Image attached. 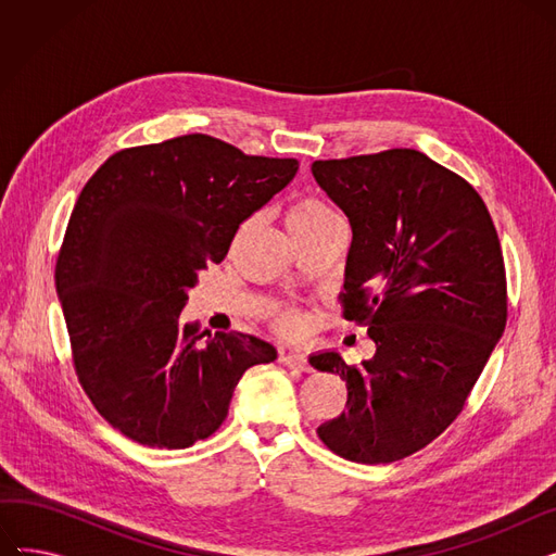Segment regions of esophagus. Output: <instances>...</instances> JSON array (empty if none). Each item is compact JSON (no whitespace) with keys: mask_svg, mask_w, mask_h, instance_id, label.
Wrapping results in <instances>:
<instances>
[{"mask_svg":"<svg viewBox=\"0 0 556 556\" xmlns=\"http://www.w3.org/2000/svg\"><path fill=\"white\" fill-rule=\"evenodd\" d=\"M279 363H283L286 367L300 369V371H311V365H308V361H306V356H304V354H295V352H290V354H281Z\"/></svg>","mask_w":556,"mask_h":556,"instance_id":"34e87169","label":"esophagus"}]
</instances>
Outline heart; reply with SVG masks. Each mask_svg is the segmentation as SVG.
<instances>
[{
    "instance_id": "1",
    "label": "heart",
    "mask_w": 556,
    "mask_h": 556,
    "mask_svg": "<svg viewBox=\"0 0 556 556\" xmlns=\"http://www.w3.org/2000/svg\"><path fill=\"white\" fill-rule=\"evenodd\" d=\"M336 218L338 214L329 207L327 200L308 191L298 193L286 207V225L295 237V241L308 237V233L317 229H323ZM270 325L283 336H295L304 327V317L295 306H275L270 311Z\"/></svg>"
}]
</instances>
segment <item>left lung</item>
I'll return each mask as SVG.
<instances>
[{"label":"left lung","mask_w":556,"mask_h":556,"mask_svg":"<svg viewBox=\"0 0 556 556\" xmlns=\"http://www.w3.org/2000/svg\"><path fill=\"white\" fill-rule=\"evenodd\" d=\"M311 168L352 225L342 317L376 342L361 365L336 352L311 358L349 390L317 434L344 459L390 464L457 419L505 331L501 239L480 193L415 149Z\"/></svg>","instance_id":"left-lung-1"}]
</instances>
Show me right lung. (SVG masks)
I'll use <instances>...</instances> for the list:
<instances>
[{"label": "right lung", "mask_w": 556, "mask_h": 556, "mask_svg": "<svg viewBox=\"0 0 556 556\" xmlns=\"http://www.w3.org/2000/svg\"><path fill=\"white\" fill-rule=\"evenodd\" d=\"M295 157L245 155L210 135L116 151L83 187L55 258L78 383L97 413L151 448H189L227 417L245 369L277 358L239 331L182 323L198 273L281 191Z\"/></svg>", "instance_id": "obj_1"}]
</instances>
